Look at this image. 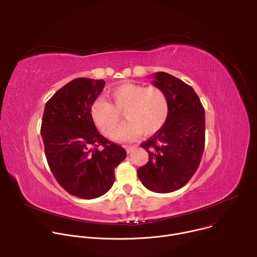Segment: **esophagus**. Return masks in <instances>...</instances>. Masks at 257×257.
I'll return each mask as SVG.
<instances>
[{
    "label": "esophagus",
    "instance_id": "34e87169",
    "mask_svg": "<svg viewBox=\"0 0 257 257\" xmlns=\"http://www.w3.org/2000/svg\"><path fill=\"white\" fill-rule=\"evenodd\" d=\"M124 148H125L126 152H127L128 154H130V153L134 150L135 146H134V145H124Z\"/></svg>",
    "mask_w": 257,
    "mask_h": 257
}]
</instances>
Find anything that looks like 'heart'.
<instances>
[{"instance_id": "1", "label": "heart", "mask_w": 257, "mask_h": 257, "mask_svg": "<svg viewBox=\"0 0 257 257\" xmlns=\"http://www.w3.org/2000/svg\"><path fill=\"white\" fill-rule=\"evenodd\" d=\"M113 104L104 98H96L90 106V117L95 126L111 137L120 121V114L128 121L114 134L117 140L134 139L141 135L152 136L166 124L170 103L166 92L158 86L146 87L126 82L108 91Z\"/></svg>"}]
</instances>
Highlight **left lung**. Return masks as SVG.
Wrapping results in <instances>:
<instances>
[{
  "label": "left lung",
  "instance_id": "obj_1",
  "mask_svg": "<svg viewBox=\"0 0 257 257\" xmlns=\"http://www.w3.org/2000/svg\"><path fill=\"white\" fill-rule=\"evenodd\" d=\"M154 77L155 86L168 95L170 113L165 126L140 144L150 160L137 175L149 190L170 193L185 186L198 169L205 142L204 108L190 85L166 72Z\"/></svg>",
  "mask_w": 257,
  "mask_h": 257
}]
</instances>
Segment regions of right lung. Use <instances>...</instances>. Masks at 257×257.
<instances>
[{"label":"right lung","mask_w":257,"mask_h":257,"mask_svg":"<svg viewBox=\"0 0 257 257\" xmlns=\"http://www.w3.org/2000/svg\"><path fill=\"white\" fill-rule=\"evenodd\" d=\"M104 84L102 79L70 81L47 101L42 121L45 154L54 177L68 193L83 199L111 189L114 170L127 156L122 146L99 134L90 117V106Z\"/></svg>","instance_id":"add662e5"}]
</instances>
